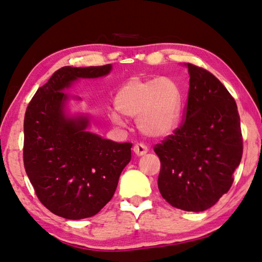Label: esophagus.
Wrapping results in <instances>:
<instances>
[{"mask_svg": "<svg viewBox=\"0 0 262 262\" xmlns=\"http://www.w3.org/2000/svg\"><path fill=\"white\" fill-rule=\"evenodd\" d=\"M133 151H134V153H135L136 156L141 157V156L146 155V153L148 152V148L144 144H141V143H140V144H136L134 146V148H133Z\"/></svg>", "mask_w": 262, "mask_h": 262, "instance_id": "obj_1", "label": "esophagus"}]
</instances>
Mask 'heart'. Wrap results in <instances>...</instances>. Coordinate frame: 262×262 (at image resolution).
I'll return each instance as SVG.
<instances>
[{
  "mask_svg": "<svg viewBox=\"0 0 262 262\" xmlns=\"http://www.w3.org/2000/svg\"><path fill=\"white\" fill-rule=\"evenodd\" d=\"M182 92L171 77L152 79L132 78L118 90L110 118L117 126L125 118L136 117L138 130L147 137H165L175 130L181 115Z\"/></svg>",
  "mask_w": 262,
  "mask_h": 262,
  "instance_id": "obj_1",
  "label": "heart"
}]
</instances>
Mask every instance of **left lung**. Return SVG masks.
Instances as JSON below:
<instances>
[{
	"instance_id": "8db88e82",
	"label": "left lung",
	"mask_w": 262,
	"mask_h": 262,
	"mask_svg": "<svg viewBox=\"0 0 262 262\" xmlns=\"http://www.w3.org/2000/svg\"><path fill=\"white\" fill-rule=\"evenodd\" d=\"M189 74L184 121L155 146L161 169L158 187L177 209L204 211L233 184L243 140L236 102L208 70L185 64Z\"/></svg>"
}]
</instances>
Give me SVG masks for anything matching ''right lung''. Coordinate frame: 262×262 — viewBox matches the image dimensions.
<instances>
[{
	"instance_id": "right-lung-1",
	"label": "right lung",
	"mask_w": 262,
	"mask_h": 262,
	"mask_svg": "<svg viewBox=\"0 0 262 262\" xmlns=\"http://www.w3.org/2000/svg\"><path fill=\"white\" fill-rule=\"evenodd\" d=\"M112 66L62 67L39 87L26 110L24 165L36 195L56 216H94L110 201L132 158V143H117L87 132V116L64 110L69 89L79 78L107 75ZM78 99L79 97H75Z\"/></svg>"
}]
</instances>
